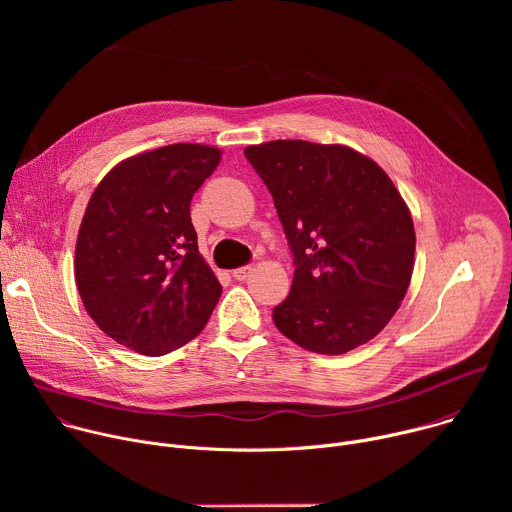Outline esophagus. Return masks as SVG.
I'll list each match as a JSON object with an SVG mask.
<instances>
[{"mask_svg":"<svg viewBox=\"0 0 512 512\" xmlns=\"http://www.w3.org/2000/svg\"><path fill=\"white\" fill-rule=\"evenodd\" d=\"M253 269H251V265H243V267H237L235 271H233V277L235 279H239V281H245L247 277H249V273H251Z\"/></svg>","mask_w":512,"mask_h":512,"instance_id":"obj_1","label":"esophagus"}]
</instances>
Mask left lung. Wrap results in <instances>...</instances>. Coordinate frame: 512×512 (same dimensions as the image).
<instances>
[{
	"label": "left lung",
	"instance_id": "obj_1",
	"mask_svg": "<svg viewBox=\"0 0 512 512\" xmlns=\"http://www.w3.org/2000/svg\"><path fill=\"white\" fill-rule=\"evenodd\" d=\"M245 158L273 196L294 255L277 330L306 350L344 354L375 338L411 281L415 231L391 178L344 145L277 139Z\"/></svg>",
	"mask_w": 512,
	"mask_h": 512
}]
</instances>
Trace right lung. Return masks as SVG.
<instances>
[{"mask_svg":"<svg viewBox=\"0 0 512 512\" xmlns=\"http://www.w3.org/2000/svg\"><path fill=\"white\" fill-rule=\"evenodd\" d=\"M221 150L174 143L117 164L83 216L75 279L95 324L115 342L162 356L208 322L223 287L198 253L190 200Z\"/></svg>","mask_w":512,"mask_h":512,"instance_id":"right-lung-1","label":"right lung"}]
</instances>
